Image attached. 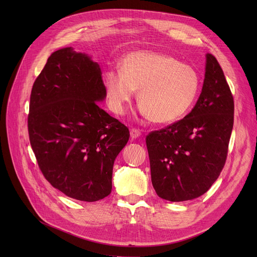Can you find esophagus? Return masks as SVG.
Returning <instances> with one entry per match:
<instances>
[{"mask_svg":"<svg viewBox=\"0 0 257 257\" xmlns=\"http://www.w3.org/2000/svg\"><path fill=\"white\" fill-rule=\"evenodd\" d=\"M130 137L131 139H138L139 137H141V130L137 128H132L130 130Z\"/></svg>","mask_w":257,"mask_h":257,"instance_id":"obj_1","label":"esophagus"}]
</instances>
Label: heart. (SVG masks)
Masks as SVG:
<instances>
[{"instance_id": "obj_1", "label": "heart", "mask_w": 257, "mask_h": 257, "mask_svg": "<svg viewBox=\"0 0 257 257\" xmlns=\"http://www.w3.org/2000/svg\"><path fill=\"white\" fill-rule=\"evenodd\" d=\"M108 105L117 114L139 90L143 112L154 123H173L193 107L200 90V77L192 65L153 51H136L121 59L119 71L104 75Z\"/></svg>"}]
</instances>
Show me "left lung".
Masks as SVG:
<instances>
[{"mask_svg": "<svg viewBox=\"0 0 257 257\" xmlns=\"http://www.w3.org/2000/svg\"><path fill=\"white\" fill-rule=\"evenodd\" d=\"M234 102L223 70L206 54L203 87L182 119L146 137L156 194L180 202L206 193L222 172L233 127Z\"/></svg>", "mask_w": 257, "mask_h": 257, "instance_id": "8db88e82", "label": "left lung"}]
</instances>
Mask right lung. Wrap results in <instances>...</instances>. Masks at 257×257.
<instances>
[{
  "label": "right lung",
  "mask_w": 257,
  "mask_h": 257,
  "mask_svg": "<svg viewBox=\"0 0 257 257\" xmlns=\"http://www.w3.org/2000/svg\"><path fill=\"white\" fill-rule=\"evenodd\" d=\"M100 65L73 48L54 52L32 86L28 132L45 178L67 197L94 202L112 188L114 159L129 130L98 105Z\"/></svg>",
  "instance_id": "1"
}]
</instances>
